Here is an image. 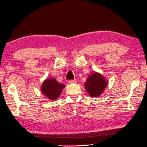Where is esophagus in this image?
<instances>
[{"label": "esophagus", "mask_w": 147, "mask_h": 147, "mask_svg": "<svg viewBox=\"0 0 147 147\" xmlns=\"http://www.w3.org/2000/svg\"><path fill=\"white\" fill-rule=\"evenodd\" d=\"M77 82V80L75 79V80H68V83L69 84H75Z\"/></svg>", "instance_id": "esophagus-1"}]
</instances>
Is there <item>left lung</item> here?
Segmentation results:
<instances>
[{
	"label": "left lung",
	"instance_id": "left-lung-1",
	"mask_svg": "<svg viewBox=\"0 0 147 147\" xmlns=\"http://www.w3.org/2000/svg\"><path fill=\"white\" fill-rule=\"evenodd\" d=\"M107 85V80L101 74L98 72L89 75L84 83L86 90L91 97L100 96L102 94Z\"/></svg>",
	"mask_w": 147,
	"mask_h": 147
}]
</instances>
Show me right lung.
Returning <instances> with one entry per match:
<instances>
[{
    "mask_svg": "<svg viewBox=\"0 0 147 147\" xmlns=\"http://www.w3.org/2000/svg\"><path fill=\"white\" fill-rule=\"evenodd\" d=\"M65 87V85L59 84L55 78H49L42 82L41 91L49 100H55L61 94Z\"/></svg>",
    "mask_w": 147,
    "mask_h": 147,
    "instance_id": "obj_1",
    "label": "right lung"
}]
</instances>
